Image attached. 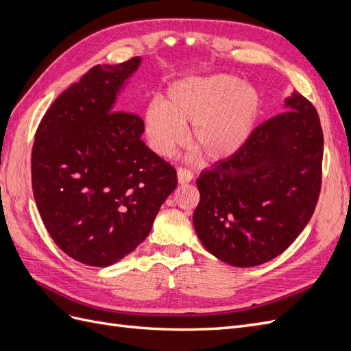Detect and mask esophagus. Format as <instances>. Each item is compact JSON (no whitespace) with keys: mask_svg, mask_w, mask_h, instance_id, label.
I'll return each instance as SVG.
<instances>
[{"mask_svg":"<svg viewBox=\"0 0 351 351\" xmlns=\"http://www.w3.org/2000/svg\"><path fill=\"white\" fill-rule=\"evenodd\" d=\"M177 177H178V183L184 184V183L192 182V178H193V173L190 171V169L184 168V167H180V168L177 169Z\"/></svg>","mask_w":351,"mask_h":351,"instance_id":"obj_1","label":"esophagus"}]
</instances>
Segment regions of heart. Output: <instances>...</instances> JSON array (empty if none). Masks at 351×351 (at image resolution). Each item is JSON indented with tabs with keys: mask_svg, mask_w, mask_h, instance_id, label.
Listing matches in <instances>:
<instances>
[{
	"mask_svg": "<svg viewBox=\"0 0 351 351\" xmlns=\"http://www.w3.org/2000/svg\"><path fill=\"white\" fill-rule=\"evenodd\" d=\"M261 111L258 90L228 74L182 80L162 104L146 110V133L154 149L169 155L186 139L209 161L234 155L247 142Z\"/></svg>",
	"mask_w": 351,
	"mask_h": 351,
	"instance_id": "obj_1",
	"label": "heart"
}]
</instances>
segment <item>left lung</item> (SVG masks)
<instances>
[{"label":"left lung","instance_id":"1","mask_svg":"<svg viewBox=\"0 0 351 351\" xmlns=\"http://www.w3.org/2000/svg\"><path fill=\"white\" fill-rule=\"evenodd\" d=\"M226 161L202 171L193 224L219 261L249 268L281 254L311 221L322 186L324 133L294 90Z\"/></svg>","mask_w":351,"mask_h":351}]
</instances>
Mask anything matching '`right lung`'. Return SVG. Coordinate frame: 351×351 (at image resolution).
Returning <instances> with one entry per match:
<instances>
[{
  "label": "right lung",
  "instance_id": "right-lung-1",
  "mask_svg": "<svg viewBox=\"0 0 351 351\" xmlns=\"http://www.w3.org/2000/svg\"><path fill=\"white\" fill-rule=\"evenodd\" d=\"M141 64H98L52 102L32 147V189L49 236L74 261L108 267L147 237L177 187L176 168L145 145L139 115L115 110Z\"/></svg>",
  "mask_w": 351,
  "mask_h": 351
}]
</instances>
